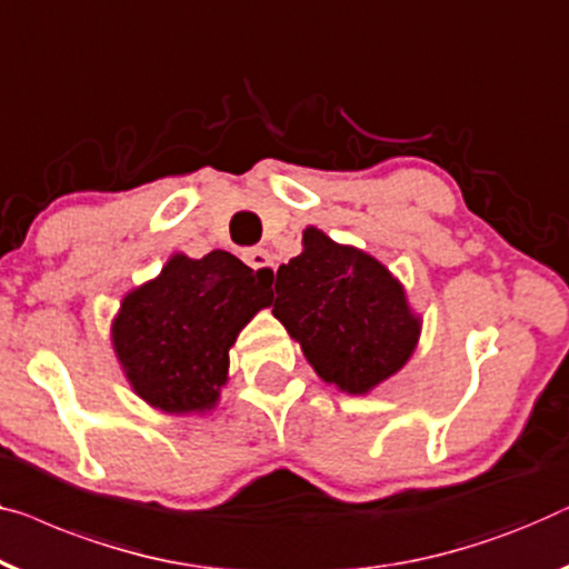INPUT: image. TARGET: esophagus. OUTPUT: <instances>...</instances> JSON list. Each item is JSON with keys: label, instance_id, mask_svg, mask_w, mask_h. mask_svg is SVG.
Returning <instances> with one entry per match:
<instances>
[{"label": "esophagus", "instance_id": "1", "mask_svg": "<svg viewBox=\"0 0 569 569\" xmlns=\"http://www.w3.org/2000/svg\"><path fill=\"white\" fill-rule=\"evenodd\" d=\"M243 261L249 264L251 269H259L264 271L267 277L274 274V261H271V253L267 249H251V251H243Z\"/></svg>", "mask_w": 569, "mask_h": 569}]
</instances>
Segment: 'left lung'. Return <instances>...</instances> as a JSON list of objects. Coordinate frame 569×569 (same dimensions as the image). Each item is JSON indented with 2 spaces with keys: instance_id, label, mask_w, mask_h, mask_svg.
<instances>
[{
  "instance_id": "obj_1",
  "label": "left lung",
  "mask_w": 569,
  "mask_h": 569,
  "mask_svg": "<svg viewBox=\"0 0 569 569\" xmlns=\"http://www.w3.org/2000/svg\"><path fill=\"white\" fill-rule=\"evenodd\" d=\"M274 318L320 380L369 395L413 357L423 318L398 277L372 253L302 230V251L277 269Z\"/></svg>"
}]
</instances>
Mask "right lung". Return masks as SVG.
I'll list each match as a JSON object with an SVG mask.
<instances>
[{"label": "right lung", "mask_w": 569, "mask_h": 569, "mask_svg": "<svg viewBox=\"0 0 569 569\" xmlns=\"http://www.w3.org/2000/svg\"><path fill=\"white\" fill-rule=\"evenodd\" d=\"M271 300V277L233 253H171L159 274L126 292L110 323L130 390L161 413H210L228 382V351Z\"/></svg>", "instance_id": "right-lung-1"}]
</instances>
